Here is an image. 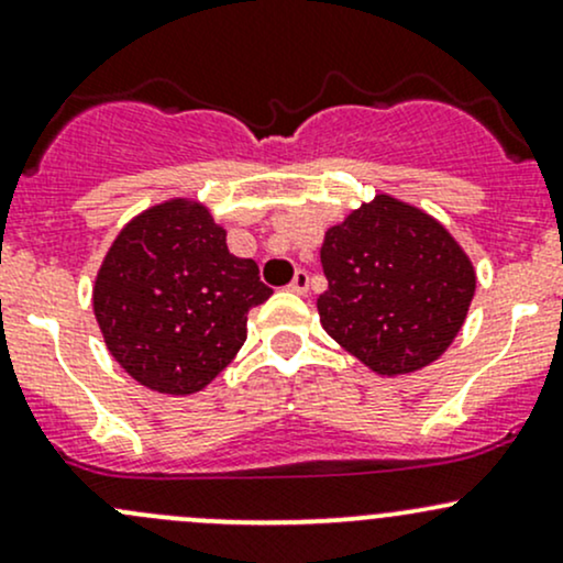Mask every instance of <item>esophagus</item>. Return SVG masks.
I'll use <instances>...</instances> for the list:
<instances>
[{"label": "esophagus", "instance_id": "34e87169", "mask_svg": "<svg viewBox=\"0 0 563 563\" xmlns=\"http://www.w3.org/2000/svg\"><path fill=\"white\" fill-rule=\"evenodd\" d=\"M289 292H295V295H306L308 292V271H303V268L295 271L292 282H289Z\"/></svg>", "mask_w": 563, "mask_h": 563}]
</instances>
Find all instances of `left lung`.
<instances>
[{
  "label": "left lung",
  "mask_w": 563,
  "mask_h": 563,
  "mask_svg": "<svg viewBox=\"0 0 563 563\" xmlns=\"http://www.w3.org/2000/svg\"><path fill=\"white\" fill-rule=\"evenodd\" d=\"M322 268V328L380 376L438 360L475 295L473 263L451 233L389 196H376L330 228Z\"/></svg>",
  "instance_id": "obj_1"
}]
</instances>
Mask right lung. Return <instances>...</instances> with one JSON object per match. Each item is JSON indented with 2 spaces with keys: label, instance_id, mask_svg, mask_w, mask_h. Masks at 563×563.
Listing matches in <instances>:
<instances>
[{
  "label": "right lung",
  "instance_id": "add662e5",
  "mask_svg": "<svg viewBox=\"0 0 563 563\" xmlns=\"http://www.w3.org/2000/svg\"><path fill=\"white\" fill-rule=\"evenodd\" d=\"M271 295L255 260L228 252L207 209L168 201L114 239L93 311L129 376L163 395H192L244 346L246 313Z\"/></svg>",
  "mask_w": 563,
  "mask_h": 563
}]
</instances>
